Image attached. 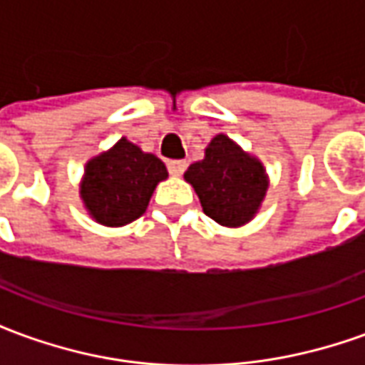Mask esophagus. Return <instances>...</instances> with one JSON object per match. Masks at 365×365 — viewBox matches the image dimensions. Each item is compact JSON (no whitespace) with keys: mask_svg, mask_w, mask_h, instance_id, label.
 Instances as JSON below:
<instances>
[{"mask_svg":"<svg viewBox=\"0 0 365 365\" xmlns=\"http://www.w3.org/2000/svg\"><path fill=\"white\" fill-rule=\"evenodd\" d=\"M185 168H187V164L183 160H172V162H168V170H170L172 175H182L185 172Z\"/></svg>","mask_w":365,"mask_h":365,"instance_id":"esophagus-1","label":"esophagus"}]
</instances>
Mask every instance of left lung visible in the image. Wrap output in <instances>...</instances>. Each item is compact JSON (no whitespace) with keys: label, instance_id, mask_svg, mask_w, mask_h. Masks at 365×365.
Returning a JSON list of instances; mask_svg holds the SVG:
<instances>
[{"label":"left lung","instance_id":"8db88e82","mask_svg":"<svg viewBox=\"0 0 365 365\" xmlns=\"http://www.w3.org/2000/svg\"><path fill=\"white\" fill-rule=\"evenodd\" d=\"M183 180L197 193L203 213L229 229L252 221L269 187L260 160L222 133L213 136L203 160L193 162Z\"/></svg>","mask_w":365,"mask_h":365}]
</instances>
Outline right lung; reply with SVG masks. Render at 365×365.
<instances>
[{
	"instance_id": "add662e5",
	"label": "right lung",
	"mask_w": 365,
	"mask_h": 365,
	"mask_svg": "<svg viewBox=\"0 0 365 365\" xmlns=\"http://www.w3.org/2000/svg\"><path fill=\"white\" fill-rule=\"evenodd\" d=\"M166 178L162 160L123 136L86 162L80 197L93 221L117 229L144 215L156 185Z\"/></svg>"
}]
</instances>
